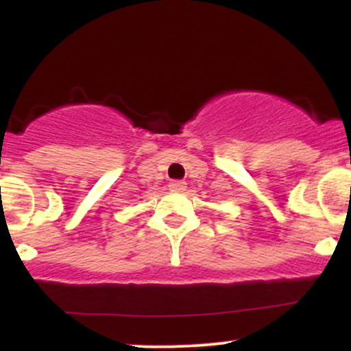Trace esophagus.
Returning a JSON list of instances; mask_svg holds the SVG:
<instances>
[{"label":"esophagus","instance_id":"esophagus-1","mask_svg":"<svg viewBox=\"0 0 351 351\" xmlns=\"http://www.w3.org/2000/svg\"><path fill=\"white\" fill-rule=\"evenodd\" d=\"M168 188H170V191L173 193H183L186 191V183H184V181H171V183L168 184Z\"/></svg>","mask_w":351,"mask_h":351}]
</instances>
